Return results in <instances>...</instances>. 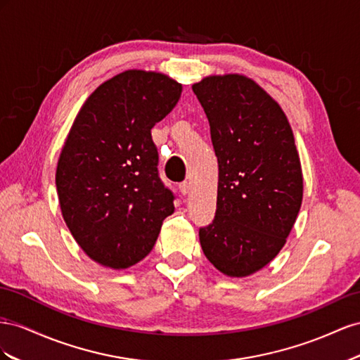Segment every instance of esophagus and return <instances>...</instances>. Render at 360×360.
<instances>
[{"label":"esophagus","instance_id":"1","mask_svg":"<svg viewBox=\"0 0 360 360\" xmlns=\"http://www.w3.org/2000/svg\"><path fill=\"white\" fill-rule=\"evenodd\" d=\"M179 190H181V193H182V194H188V193H190V190H191V187H190V182H187V181L181 182V184H179Z\"/></svg>","mask_w":360,"mask_h":360}]
</instances>
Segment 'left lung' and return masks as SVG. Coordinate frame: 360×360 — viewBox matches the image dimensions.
I'll return each mask as SVG.
<instances>
[{"label": "left lung", "instance_id": "1", "mask_svg": "<svg viewBox=\"0 0 360 360\" xmlns=\"http://www.w3.org/2000/svg\"><path fill=\"white\" fill-rule=\"evenodd\" d=\"M193 91L219 161L217 210L199 229L202 250L223 274L250 276L282 250L302 207L292 129L281 105L244 75H211Z\"/></svg>", "mask_w": 360, "mask_h": 360}]
</instances>
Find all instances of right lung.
<instances>
[{
	"mask_svg": "<svg viewBox=\"0 0 360 360\" xmlns=\"http://www.w3.org/2000/svg\"><path fill=\"white\" fill-rule=\"evenodd\" d=\"M181 91L160 72L125 70L87 98L69 131L56 172L60 208L72 237L101 265L123 270L141 261L174 211L150 129Z\"/></svg>",
	"mask_w": 360,
	"mask_h": 360,
	"instance_id": "add662e5",
	"label": "right lung"
}]
</instances>
